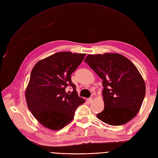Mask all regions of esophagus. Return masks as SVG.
<instances>
[{
	"label": "esophagus",
	"mask_w": 158,
	"mask_h": 158,
	"mask_svg": "<svg viewBox=\"0 0 158 158\" xmlns=\"http://www.w3.org/2000/svg\"><path fill=\"white\" fill-rule=\"evenodd\" d=\"M88 102H89V103H92V101H93V98H92V97L89 98L88 99Z\"/></svg>",
	"instance_id": "34e87169"
}]
</instances>
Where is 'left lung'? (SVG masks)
<instances>
[{
    "instance_id": "obj_1",
    "label": "left lung",
    "mask_w": 158,
    "mask_h": 158,
    "mask_svg": "<svg viewBox=\"0 0 158 158\" xmlns=\"http://www.w3.org/2000/svg\"><path fill=\"white\" fill-rule=\"evenodd\" d=\"M85 62L102 79L104 108L97 118L111 126L133 118L145 95V82L136 66L117 53L89 54Z\"/></svg>"
}]
</instances>
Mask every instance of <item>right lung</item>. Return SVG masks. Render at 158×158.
<instances>
[{
    "label": "right lung",
    "instance_id": "1",
    "mask_svg": "<svg viewBox=\"0 0 158 158\" xmlns=\"http://www.w3.org/2000/svg\"><path fill=\"white\" fill-rule=\"evenodd\" d=\"M86 54L57 52L39 61L33 67L26 90L28 108L43 126L60 130L73 120L77 107L85 102L79 97L72 73ZM70 85L73 90L66 93Z\"/></svg>",
    "mask_w": 158,
    "mask_h": 158
}]
</instances>
